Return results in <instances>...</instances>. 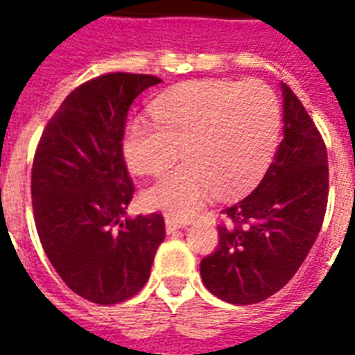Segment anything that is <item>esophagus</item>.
I'll list each match as a JSON object with an SVG mask.
<instances>
[{"mask_svg":"<svg viewBox=\"0 0 355 355\" xmlns=\"http://www.w3.org/2000/svg\"><path fill=\"white\" fill-rule=\"evenodd\" d=\"M186 225H188V223H186V221H178V219H175V217H169V216L166 217V230H167V234L175 232V230H178V228H184V227H186Z\"/></svg>","mask_w":355,"mask_h":355,"instance_id":"obj_1","label":"esophagus"}]
</instances>
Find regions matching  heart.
Masks as SVG:
<instances>
[{
  "label": "heart",
  "instance_id": "1",
  "mask_svg": "<svg viewBox=\"0 0 355 355\" xmlns=\"http://www.w3.org/2000/svg\"><path fill=\"white\" fill-rule=\"evenodd\" d=\"M153 119L134 118L123 134V156L138 175H160L145 205L175 219L202 208L210 189L237 193L261 177L276 149L280 108L275 92L258 79L200 80L167 92L153 103Z\"/></svg>",
  "mask_w": 355,
  "mask_h": 355
}]
</instances>
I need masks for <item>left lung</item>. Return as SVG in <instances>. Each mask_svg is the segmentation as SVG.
Segmentation results:
<instances>
[{
  "instance_id": "8db88e82",
  "label": "left lung",
  "mask_w": 355,
  "mask_h": 355,
  "mask_svg": "<svg viewBox=\"0 0 355 355\" xmlns=\"http://www.w3.org/2000/svg\"><path fill=\"white\" fill-rule=\"evenodd\" d=\"M284 94V138L252 193L223 208L219 243L200 261L206 289L248 306L280 291L319 236L328 205V153L293 90Z\"/></svg>"
}]
</instances>
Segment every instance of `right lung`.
I'll return each instance as SVG.
<instances>
[{"mask_svg":"<svg viewBox=\"0 0 355 355\" xmlns=\"http://www.w3.org/2000/svg\"><path fill=\"white\" fill-rule=\"evenodd\" d=\"M158 83L155 75L125 71L86 80L53 114L36 147V232L64 284L94 304L134 297L166 237L158 211L123 221L134 195L123 156L128 108Z\"/></svg>","mask_w":355,"mask_h":355,"instance_id":"add662e5","label":"right lung"}]
</instances>
